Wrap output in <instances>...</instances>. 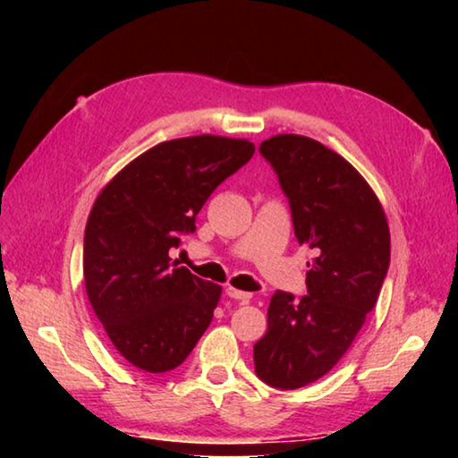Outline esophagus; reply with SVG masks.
Listing matches in <instances>:
<instances>
[{
    "instance_id": "obj_1",
    "label": "esophagus",
    "mask_w": 458,
    "mask_h": 458,
    "mask_svg": "<svg viewBox=\"0 0 458 458\" xmlns=\"http://www.w3.org/2000/svg\"><path fill=\"white\" fill-rule=\"evenodd\" d=\"M228 294L230 299H234V301H240V303H250V299H252V293H246V291H238V289H234V286H228L226 291H224Z\"/></svg>"
}]
</instances>
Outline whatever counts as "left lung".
<instances>
[{
    "instance_id": "obj_1",
    "label": "left lung",
    "mask_w": 458,
    "mask_h": 458,
    "mask_svg": "<svg viewBox=\"0 0 458 458\" xmlns=\"http://www.w3.org/2000/svg\"><path fill=\"white\" fill-rule=\"evenodd\" d=\"M259 151L289 199L299 244L317 250L307 294L276 291L268 329L254 344V371L262 382L297 390L344 358L376 307L390 267V230L358 169L315 139L276 135Z\"/></svg>"
}]
</instances>
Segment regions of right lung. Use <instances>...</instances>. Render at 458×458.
Segmentation results:
<instances>
[{
	"mask_svg": "<svg viewBox=\"0 0 458 458\" xmlns=\"http://www.w3.org/2000/svg\"><path fill=\"white\" fill-rule=\"evenodd\" d=\"M252 155L246 139H174L98 193L84 230V284L114 350L135 368H177L210 325L222 289L177 267L169 250L196 232L206 199Z\"/></svg>",
	"mask_w": 458,
	"mask_h": 458,
	"instance_id": "add662e5",
	"label": "right lung"
}]
</instances>
